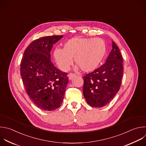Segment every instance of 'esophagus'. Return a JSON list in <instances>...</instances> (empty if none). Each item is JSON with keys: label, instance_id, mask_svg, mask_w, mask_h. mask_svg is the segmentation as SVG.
I'll list each match as a JSON object with an SVG mask.
<instances>
[{"label": "esophagus", "instance_id": "34e87169", "mask_svg": "<svg viewBox=\"0 0 146 146\" xmlns=\"http://www.w3.org/2000/svg\"><path fill=\"white\" fill-rule=\"evenodd\" d=\"M76 76V74H73V73H70V74H69V75H68V77H69V79L70 80H72L74 77H75Z\"/></svg>", "mask_w": 146, "mask_h": 146}]
</instances>
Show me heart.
I'll return each mask as SVG.
<instances>
[{
  "label": "heart",
  "mask_w": 146,
  "mask_h": 146,
  "mask_svg": "<svg viewBox=\"0 0 146 146\" xmlns=\"http://www.w3.org/2000/svg\"><path fill=\"white\" fill-rule=\"evenodd\" d=\"M106 52V46L100 38L74 37L68 40L62 48H56L54 58L59 68L63 71L69 70L73 62L84 72L95 70L102 61Z\"/></svg>",
  "instance_id": "b5f03b06"
}]
</instances>
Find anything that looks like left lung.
I'll return each instance as SVG.
<instances>
[{
	"instance_id": "left-lung-1",
	"label": "left lung",
	"mask_w": 146,
	"mask_h": 146,
	"mask_svg": "<svg viewBox=\"0 0 146 146\" xmlns=\"http://www.w3.org/2000/svg\"><path fill=\"white\" fill-rule=\"evenodd\" d=\"M112 49L104 65L83 77V94L89 105L101 108L108 104L119 92L123 74V58L112 40Z\"/></svg>"
}]
</instances>
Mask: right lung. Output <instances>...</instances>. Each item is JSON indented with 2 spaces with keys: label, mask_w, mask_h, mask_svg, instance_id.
Returning a JSON list of instances; mask_svg holds the SVG:
<instances>
[{
  "label": "right lung",
  "mask_w": 146,
  "mask_h": 146,
  "mask_svg": "<svg viewBox=\"0 0 146 146\" xmlns=\"http://www.w3.org/2000/svg\"><path fill=\"white\" fill-rule=\"evenodd\" d=\"M63 35L40 38L25 50L21 63V76L27 94L39 108L48 111L58 108L64 100L69 82L68 73L52 62L53 45Z\"/></svg>",
  "instance_id": "1"
}]
</instances>
